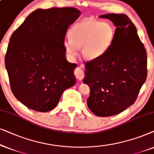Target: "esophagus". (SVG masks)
<instances>
[{
    "label": "esophagus",
    "mask_w": 154,
    "mask_h": 154,
    "mask_svg": "<svg viewBox=\"0 0 154 154\" xmlns=\"http://www.w3.org/2000/svg\"><path fill=\"white\" fill-rule=\"evenodd\" d=\"M74 73H75V77H77V79L79 81L82 80L84 77H85V75H84L83 71L82 70L80 67H77V68L75 69V72H74Z\"/></svg>",
    "instance_id": "obj_1"
}]
</instances>
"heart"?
I'll return each mask as SVG.
<instances>
[{
    "label": "heart",
    "mask_w": 154,
    "mask_h": 154,
    "mask_svg": "<svg viewBox=\"0 0 154 154\" xmlns=\"http://www.w3.org/2000/svg\"><path fill=\"white\" fill-rule=\"evenodd\" d=\"M69 35L64 46L69 56H77L78 47H82V56L87 60H94L103 56L111 47L116 29L109 22L86 19L73 25Z\"/></svg>",
    "instance_id": "obj_1"
}]
</instances>
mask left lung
Instances as JSON below:
<instances>
[{"label": "left lung", "mask_w": 154, "mask_h": 154, "mask_svg": "<svg viewBox=\"0 0 154 154\" xmlns=\"http://www.w3.org/2000/svg\"><path fill=\"white\" fill-rule=\"evenodd\" d=\"M113 22L116 36L101 58L86 63L84 83L89 85L87 105L94 114L108 117L132 105L147 77V56L137 29L125 14L100 16Z\"/></svg>", "instance_id": "left-lung-1"}]
</instances>
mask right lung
Here are the masks:
<instances>
[{"instance_id": "right-lung-1", "label": "right lung", "mask_w": 154, "mask_h": 154, "mask_svg": "<svg viewBox=\"0 0 154 154\" xmlns=\"http://www.w3.org/2000/svg\"><path fill=\"white\" fill-rule=\"evenodd\" d=\"M80 14L69 7L37 9L12 34L5 68L12 92L27 108L53 110L65 90L75 84L77 65L67 61L64 42Z\"/></svg>"}]
</instances>
